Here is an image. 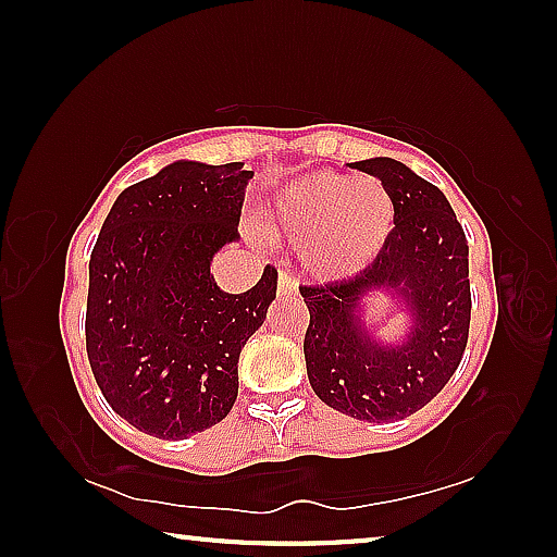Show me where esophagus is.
Returning a JSON list of instances; mask_svg holds the SVG:
<instances>
[{
	"mask_svg": "<svg viewBox=\"0 0 557 557\" xmlns=\"http://www.w3.org/2000/svg\"><path fill=\"white\" fill-rule=\"evenodd\" d=\"M297 292V280L289 275L287 270H280L277 275V295H295Z\"/></svg>",
	"mask_w": 557,
	"mask_h": 557,
	"instance_id": "1",
	"label": "esophagus"
}]
</instances>
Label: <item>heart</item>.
Returning a JSON list of instances; mask_svg holds the SVG:
<instances>
[{
    "label": "heart",
    "mask_w": 557,
    "mask_h": 557,
    "mask_svg": "<svg viewBox=\"0 0 557 557\" xmlns=\"http://www.w3.org/2000/svg\"><path fill=\"white\" fill-rule=\"evenodd\" d=\"M393 199L379 178L314 172L277 194L275 238L301 250L309 275L344 280L369 268L393 231Z\"/></svg>",
    "instance_id": "heart-1"
}]
</instances>
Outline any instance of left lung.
<instances>
[{
	"label": "left lung",
	"mask_w": 557,
	"mask_h": 557,
	"mask_svg": "<svg viewBox=\"0 0 557 557\" xmlns=\"http://www.w3.org/2000/svg\"><path fill=\"white\" fill-rule=\"evenodd\" d=\"M393 199V231L369 268L351 280L299 287L309 309L307 375L329 408L366 422H393L435 398L465 356L471 319L469 245L435 184L388 157L356 162ZM373 286L409 301L416 329L403 347L370 342L355 307Z\"/></svg>",
	"instance_id": "obj_1"
}]
</instances>
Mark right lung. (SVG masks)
Returning a JSON list of instances; mask_svg holds the SVG:
<instances>
[{
	"label": "right lung",
	"mask_w": 557,
	"mask_h": 557,
	"mask_svg": "<svg viewBox=\"0 0 557 557\" xmlns=\"http://www.w3.org/2000/svg\"><path fill=\"white\" fill-rule=\"evenodd\" d=\"M240 162H176L117 196L90 252L86 351L102 395L132 428L184 440L213 428L238 398V358L277 292L228 295L211 260L238 238Z\"/></svg>",
	"instance_id": "obj_1"
}]
</instances>
